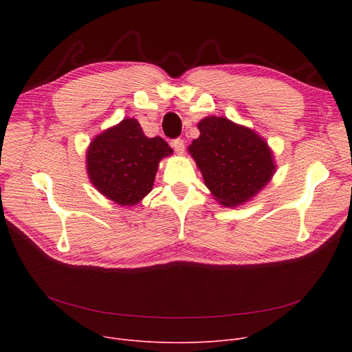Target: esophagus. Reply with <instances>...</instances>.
Listing matches in <instances>:
<instances>
[{"label":"esophagus","instance_id":"34e87169","mask_svg":"<svg viewBox=\"0 0 352 352\" xmlns=\"http://www.w3.org/2000/svg\"><path fill=\"white\" fill-rule=\"evenodd\" d=\"M173 148L177 154H182L184 150H186V142H184V140H181V138H177L173 141Z\"/></svg>","mask_w":352,"mask_h":352}]
</instances>
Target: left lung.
<instances>
[{
  "instance_id": "obj_1",
  "label": "left lung",
  "mask_w": 352,
  "mask_h": 352,
  "mask_svg": "<svg viewBox=\"0 0 352 352\" xmlns=\"http://www.w3.org/2000/svg\"><path fill=\"white\" fill-rule=\"evenodd\" d=\"M198 129L188 151L221 206H241L271 181L276 168L272 151L251 128L224 117H206Z\"/></svg>"
}]
</instances>
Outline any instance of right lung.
Wrapping results in <instances>:
<instances>
[{"mask_svg":"<svg viewBox=\"0 0 352 352\" xmlns=\"http://www.w3.org/2000/svg\"><path fill=\"white\" fill-rule=\"evenodd\" d=\"M171 154L161 137L148 138L137 120L125 118L91 141L87 173L104 197L129 207L153 190L160 161Z\"/></svg>","mask_w":352,"mask_h":352,"instance_id":"add662e5","label":"right lung"}]
</instances>
